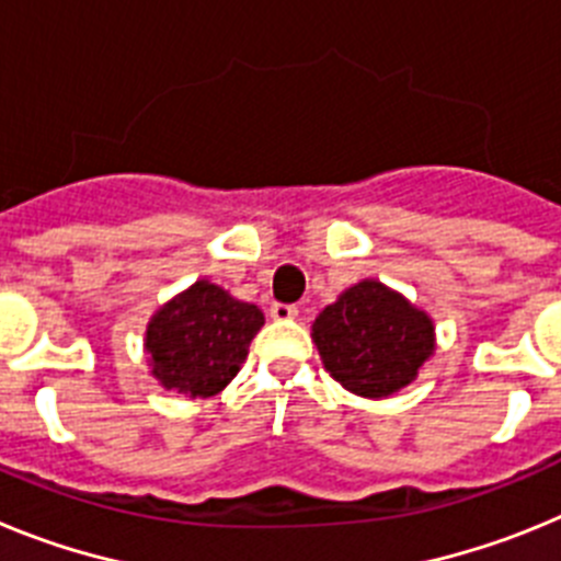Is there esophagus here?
I'll use <instances>...</instances> for the list:
<instances>
[{
    "label": "esophagus",
    "instance_id": "obj_1",
    "mask_svg": "<svg viewBox=\"0 0 561 561\" xmlns=\"http://www.w3.org/2000/svg\"><path fill=\"white\" fill-rule=\"evenodd\" d=\"M270 317H272V320H277V323H289V320H295V317H297V306L272 304L270 306Z\"/></svg>",
    "mask_w": 561,
    "mask_h": 561
}]
</instances>
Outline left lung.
<instances>
[{
	"instance_id": "1",
	"label": "left lung",
	"mask_w": 561,
	"mask_h": 561,
	"mask_svg": "<svg viewBox=\"0 0 561 561\" xmlns=\"http://www.w3.org/2000/svg\"><path fill=\"white\" fill-rule=\"evenodd\" d=\"M311 340L342 388L388 399L408 388L433 356L435 325L408 297L368 277L320 311Z\"/></svg>"
}]
</instances>
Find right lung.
I'll return each instance as SVG.
<instances>
[{
    "label": "right lung",
    "instance_id": "add662e5",
    "mask_svg": "<svg viewBox=\"0 0 561 561\" xmlns=\"http://www.w3.org/2000/svg\"><path fill=\"white\" fill-rule=\"evenodd\" d=\"M264 325V311L236 300L210 280L168 300L146 329L151 376L165 390L187 399L216 396L247 359L252 336Z\"/></svg>",
    "mask_w": 561,
    "mask_h": 561
}]
</instances>
